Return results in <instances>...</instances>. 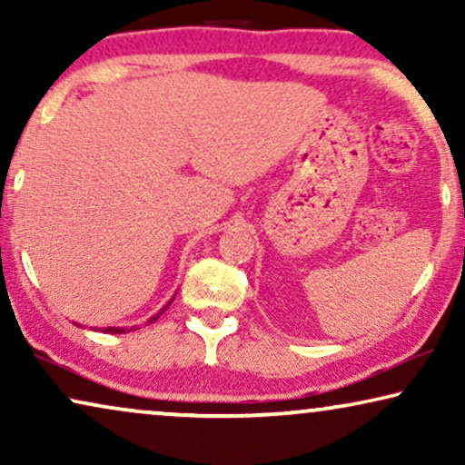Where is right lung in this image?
Masks as SVG:
<instances>
[{"instance_id":"obj_1","label":"right lung","mask_w":465,"mask_h":465,"mask_svg":"<svg viewBox=\"0 0 465 465\" xmlns=\"http://www.w3.org/2000/svg\"><path fill=\"white\" fill-rule=\"evenodd\" d=\"M156 317H154V322H156ZM105 330H107V332H112V334H123L124 332V328H105Z\"/></svg>"}]
</instances>
